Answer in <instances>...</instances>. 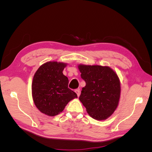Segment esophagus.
<instances>
[{
  "label": "esophagus",
  "instance_id": "esophagus-1",
  "mask_svg": "<svg viewBox=\"0 0 152 152\" xmlns=\"http://www.w3.org/2000/svg\"><path fill=\"white\" fill-rule=\"evenodd\" d=\"M75 92L76 93V94H77V96L79 97V96H80V90L78 89H75Z\"/></svg>",
  "mask_w": 152,
  "mask_h": 152
}]
</instances>
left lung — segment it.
<instances>
[{"label": "left lung", "instance_id": "8db88e82", "mask_svg": "<svg viewBox=\"0 0 152 152\" xmlns=\"http://www.w3.org/2000/svg\"><path fill=\"white\" fill-rule=\"evenodd\" d=\"M78 68L86 82L79 100L92 118L106 120L115 111L120 100L121 82L117 73L107 66L80 64Z\"/></svg>", "mask_w": 152, "mask_h": 152}]
</instances>
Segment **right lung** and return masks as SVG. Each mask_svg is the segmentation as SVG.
<instances>
[{
    "instance_id": "1",
    "label": "right lung",
    "mask_w": 152,
    "mask_h": 152,
    "mask_svg": "<svg viewBox=\"0 0 152 152\" xmlns=\"http://www.w3.org/2000/svg\"><path fill=\"white\" fill-rule=\"evenodd\" d=\"M67 63L48 61L35 73L31 84L32 98L39 111L54 117L63 112L77 94L68 87V79L63 71Z\"/></svg>"
}]
</instances>
